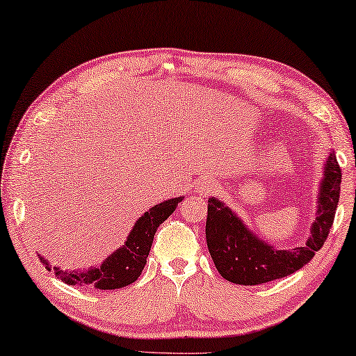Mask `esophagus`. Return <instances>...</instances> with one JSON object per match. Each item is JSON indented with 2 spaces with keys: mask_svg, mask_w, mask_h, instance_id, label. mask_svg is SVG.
Returning <instances> with one entry per match:
<instances>
[{
  "mask_svg": "<svg viewBox=\"0 0 356 356\" xmlns=\"http://www.w3.org/2000/svg\"><path fill=\"white\" fill-rule=\"evenodd\" d=\"M216 189V183L211 181V179H199L195 183V192L200 195H208Z\"/></svg>",
  "mask_w": 356,
  "mask_h": 356,
  "instance_id": "34e87169",
  "label": "esophagus"
}]
</instances>
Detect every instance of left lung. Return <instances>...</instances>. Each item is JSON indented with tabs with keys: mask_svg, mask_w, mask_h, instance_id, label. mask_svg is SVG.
<instances>
[{
	"mask_svg": "<svg viewBox=\"0 0 356 356\" xmlns=\"http://www.w3.org/2000/svg\"><path fill=\"white\" fill-rule=\"evenodd\" d=\"M341 168L334 151L323 164V178L318 184L317 211L306 244L296 249H277L265 241L232 208L218 197L208 199L207 244L219 275L229 282L259 285L298 271L323 246L333 225L339 203Z\"/></svg>",
	"mask_w": 356,
	"mask_h": 356,
	"instance_id": "obj_1",
	"label": "left lung"
}]
</instances>
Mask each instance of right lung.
<instances>
[{
    "instance_id": "add662e5",
    "label": "right lung",
    "mask_w": 356,
    "mask_h": 356,
    "mask_svg": "<svg viewBox=\"0 0 356 356\" xmlns=\"http://www.w3.org/2000/svg\"><path fill=\"white\" fill-rule=\"evenodd\" d=\"M183 199L184 197H175V199L164 200L159 205L151 207L148 211H145L136 220L123 246L113 250L99 266L67 271L60 266H51L44 255L38 254V257L47 270H54L55 275L69 285H91V287L99 290L126 287V285L136 282L138 276L142 275L157 227L170 216Z\"/></svg>"
}]
</instances>
